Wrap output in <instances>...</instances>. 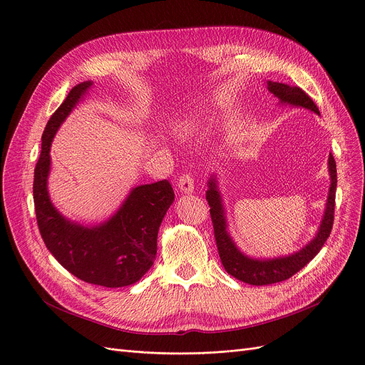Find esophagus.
Here are the masks:
<instances>
[{"label":"esophagus","instance_id":"esophagus-1","mask_svg":"<svg viewBox=\"0 0 365 365\" xmlns=\"http://www.w3.org/2000/svg\"><path fill=\"white\" fill-rule=\"evenodd\" d=\"M178 186H179V190L182 193H193L195 190V183H193V179L190 175H183L180 176L179 182H178Z\"/></svg>","mask_w":365,"mask_h":365}]
</instances>
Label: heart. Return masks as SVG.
I'll use <instances>...</instances> for the list:
<instances>
[{"label": "heart", "mask_w": 365, "mask_h": 365, "mask_svg": "<svg viewBox=\"0 0 365 365\" xmlns=\"http://www.w3.org/2000/svg\"><path fill=\"white\" fill-rule=\"evenodd\" d=\"M205 123V113L202 110H190L186 114H183L175 126V132L180 138H189L190 135L196 133L199 129H202Z\"/></svg>", "instance_id": "heart-1"}]
</instances>
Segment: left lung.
<instances>
[{"label":"left lung","mask_w":365,"mask_h":365,"mask_svg":"<svg viewBox=\"0 0 365 365\" xmlns=\"http://www.w3.org/2000/svg\"><path fill=\"white\" fill-rule=\"evenodd\" d=\"M267 88L279 100V106H292L307 108L319 115V110L312 98L299 87L278 81H267ZM329 189L325 202V210L315 236L301 250L274 258H257L242 252L229 232L226 207L219 187L217 173L210 175L207 180L206 200L210 206V217L215 230V239L219 257L225 271L233 278L250 285H269L285 281L302 269L321 251L327 242L334 222L335 190H336V166L332 155L328 158Z\"/></svg>","instance_id":"8db88e82"}]
</instances>
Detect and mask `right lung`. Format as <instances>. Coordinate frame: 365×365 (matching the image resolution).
I'll use <instances>...</instances> for the list:
<instances>
[{
  "mask_svg": "<svg viewBox=\"0 0 365 365\" xmlns=\"http://www.w3.org/2000/svg\"><path fill=\"white\" fill-rule=\"evenodd\" d=\"M93 84L88 80L74 86L48 120L34 170V206L44 244L63 268L84 282L121 288L136 284L152 268L159 227L175 192L168 180L135 186L110 217L96 225L74 222L54 206L48 193L51 143Z\"/></svg>",
  "mask_w": 365,
  "mask_h": 365,
  "instance_id": "add662e5",
  "label": "right lung"
}]
</instances>
